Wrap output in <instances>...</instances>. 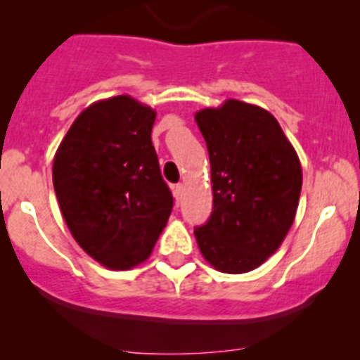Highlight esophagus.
<instances>
[{
  "label": "esophagus",
  "mask_w": 360,
  "mask_h": 360,
  "mask_svg": "<svg viewBox=\"0 0 360 360\" xmlns=\"http://www.w3.org/2000/svg\"><path fill=\"white\" fill-rule=\"evenodd\" d=\"M172 193H174V198H176V202L179 203L181 198H183V184H176V186L172 188Z\"/></svg>",
  "instance_id": "obj_1"
}]
</instances>
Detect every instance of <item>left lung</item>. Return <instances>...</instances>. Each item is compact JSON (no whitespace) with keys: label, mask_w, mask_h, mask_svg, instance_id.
<instances>
[{"label":"left lung","mask_w":360,"mask_h":360,"mask_svg":"<svg viewBox=\"0 0 360 360\" xmlns=\"http://www.w3.org/2000/svg\"><path fill=\"white\" fill-rule=\"evenodd\" d=\"M210 160L214 207L195 228L202 256L223 274H245L281 248L296 216L301 163L274 115L228 99L195 115Z\"/></svg>","instance_id":"8db88e82"}]
</instances>
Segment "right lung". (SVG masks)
I'll return each instance as SVG.
<instances>
[{
	"instance_id": "1",
	"label": "right lung",
	"mask_w": 360,
	"mask_h": 360,
	"mask_svg": "<svg viewBox=\"0 0 360 360\" xmlns=\"http://www.w3.org/2000/svg\"><path fill=\"white\" fill-rule=\"evenodd\" d=\"M155 116L130 96L94 103L53 158V190L69 231L111 270L148 259L172 212L151 143Z\"/></svg>"
}]
</instances>
